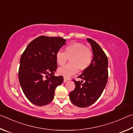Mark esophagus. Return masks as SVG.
<instances>
[{"mask_svg": "<svg viewBox=\"0 0 133 133\" xmlns=\"http://www.w3.org/2000/svg\"><path fill=\"white\" fill-rule=\"evenodd\" d=\"M70 79H71V78L68 77V76H64V82H66V81H68Z\"/></svg>", "mask_w": 133, "mask_h": 133, "instance_id": "esophagus-1", "label": "esophagus"}]
</instances>
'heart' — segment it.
<instances>
[{"mask_svg": "<svg viewBox=\"0 0 133 133\" xmlns=\"http://www.w3.org/2000/svg\"><path fill=\"white\" fill-rule=\"evenodd\" d=\"M69 58V64L58 69L59 74L70 76L79 71L87 69L91 65L94 59V53L85 44L73 43L65 47V52L58 51L56 54L57 64L62 66L65 64Z\"/></svg>", "mask_w": 133, "mask_h": 133, "instance_id": "obj_1", "label": "heart"}]
</instances>
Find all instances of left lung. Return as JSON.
<instances>
[{
  "label": "left lung",
  "instance_id": "obj_1",
  "mask_svg": "<svg viewBox=\"0 0 133 133\" xmlns=\"http://www.w3.org/2000/svg\"><path fill=\"white\" fill-rule=\"evenodd\" d=\"M92 46L94 59L91 65L78 76L82 81L73 79L75 88L69 94L72 103L80 108H86L94 104L101 96L108 82V59L98 44L87 38Z\"/></svg>",
  "mask_w": 133,
  "mask_h": 133
}]
</instances>
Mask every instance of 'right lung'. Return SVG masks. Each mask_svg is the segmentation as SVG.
Returning a JSON list of instances; mask_svg holds the SVG:
<instances>
[{
  "label": "right lung",
  "mask_w": 133,
  "mask_h": 133,
  "mask_svg": "<svg viewBox=\"0 0 133 133\" xmlns=\"http://www.w3.org/2000/svg\"><path fill=\"white\" fill-rule=\"evenodd\" d=\"M65 41L61 37L39 36L29 43L21 56L18 80L25 97L35 105L50 103L55 88L63 82L62 76L54 74L56 54Z\"/></svg>",
  "instance_id": "right-lung-1"
}]
</instances>
